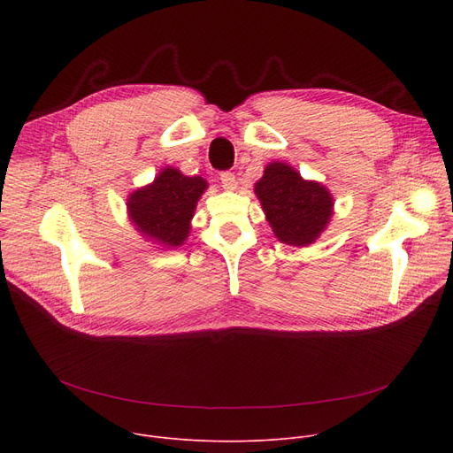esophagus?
<instances>
[{
  "label": "esophagus",
  "mask_w": 453,
  "mask_h": 453,
  "mask_svg": "<svg viewBox=\"0 0 453 453\" xmlns=\"http://www.w3.org/2000/svg\"><path fill=\"white\" fill-rule=\"evenodd\" d=\"M220 183L226 190H233L236 187V180H234V174L233 173H222L220 174Z\"/></svg>",
  "instance_id": "34e87169"
}]
</instances>
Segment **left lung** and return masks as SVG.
I'll return each instance as SVG.
<instances>
[{"instance_id":"obj_1","label":"left lung","mask_w":453,"mask_h":453,"mask_svg":"<svg viewBox=\"0 0 453 453\" xmlns=\"http://www.w3.org/2000/svg\"><path fill=\"white\" fill-rule=\"evenodd\" d=\"M255 195L273 234L284 244L308 246L326 229L334 200L318 181L303 180L294 166L273 161L255 183Z\"/></svg>"}]
</instances>
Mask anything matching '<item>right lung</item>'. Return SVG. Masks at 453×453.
<instances>
[{"mask_svg":"<svg viewBox=\"0 0 453 453\" xmlns=\"http://www.w3.org/2000/svg\"><path fill=\"white\" fill-rule=\"evenodd\" d=\"M205 188L203 178H188L174 166H165L150 185L134 190L128 196L130 220L145 239L165 248L181 246Z\"/></svg>","mask_w":453,"mask_h":453,"instance_id":"add662e5","label":"right lung"}]
</instances>
